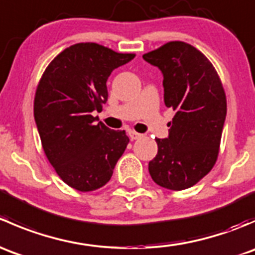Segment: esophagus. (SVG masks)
I'll use <instances>...</instances> for the list:
<instances>
[{
    "label": "esophagus",
    "instance_id": "34e87169",
    "mask_svg": "<svg viewBox=\"0 0 255 255\" xmlns=\"http://www.w3.org/2000/svg\"><path fill=\"white\" fill-rule=\"evenodd\" d=\"M128 135H129V138L132 140H135V139H138V138L143 137V134H140V133L135 132V130H129V132H128Z\"/></svg>",
    "mask_w": 255,
    "mask_h": 255
}]
</instances>
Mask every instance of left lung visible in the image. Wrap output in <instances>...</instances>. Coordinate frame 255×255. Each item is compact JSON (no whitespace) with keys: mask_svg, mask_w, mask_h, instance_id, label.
<instances>
[{"mask_svg":"<svg viewBox=\"0 0 255 255\" xmlns=\"http://www.w3.org/2000/svg\"><path fill=\"white\" fill-rule=\"evenodd\" d=\"M143 59L161 70L165 106L176 112L169 137L155 139L158 154L149 161V174L161 187L189 189L217 161L227 113L225 89L212 63L185 42L165 43Z\"/></svg>","mask_w":255,"mask_h":255,"instance_id":"8db88e82","label":"left lung"}]
</instances>
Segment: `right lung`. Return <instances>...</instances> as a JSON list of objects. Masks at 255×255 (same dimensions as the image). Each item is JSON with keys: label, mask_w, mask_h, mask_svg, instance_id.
I'll list each match as a JSON object with an SVG mask.
<instances>
[{"label": "right lung", "mask_w": 255, "mask_h": 255, "mask_svg": "<svg viewBox=\"0 0 255 255\" xmlns=\"http://www.w3.org/2000/svg\"><path fill=\"white\" fill-rule=\"evenodd\" d=\"M135 56L97 43L64 49L43 73L34 96V120L42 146L59 177L81 192L100 189L111 179L129 143L125 130L95 123L109 92L106 81Z\"/></svg>", "instance_id": "1"}]
</instances>
